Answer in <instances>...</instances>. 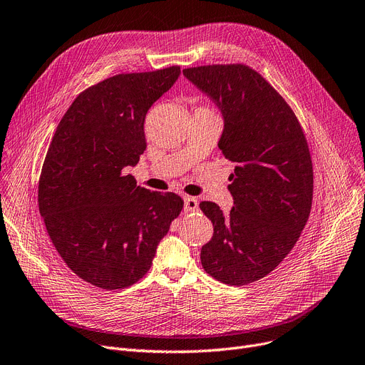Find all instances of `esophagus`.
Returning a JSON list of instances; mask_svg holds the SVG:
<instances>
[{
  "mask_svg": "<svg viewBox=\"0 0 365 365\" xmlns=\"http://www.w3.org/2000/svg\"><path fill=\"white\" fill-rule=\"evenodd\" d=\"M198 200L194 197H185V212H197Z\"/></svg>",
  "mask_w": 365,
  "mask_h": 365,
  "instance_id": "1",
  "label": "esophagus"
}]
</instances>
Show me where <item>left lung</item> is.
I'll use <instances>...</instances> for the list:
<instances>
[{
	"instance_id": "obj_1",
	"label": "left lung",
	"mask_w": 365,
	"mask_h": 365,
	"mask_svg": "<svg viewBox=\"0 0 365 365\" xmlns=\"http://www.w3.org/2000/svg\"><path fill=\"white\" fill-rule=\"evenodd\" d=\"M183 74L219 107L217 146L235 164L230 215L216 202H200L213 224L201 264L216 280L242 287L272 273L306 225L313 200L309 145L289 104L250 67L201 66Z\"/></svg>"
}]
</instances>
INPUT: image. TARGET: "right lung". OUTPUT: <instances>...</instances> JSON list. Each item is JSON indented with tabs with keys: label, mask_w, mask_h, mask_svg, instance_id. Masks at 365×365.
<instances>
[{
	"label": "right lung",
	"mask_w": 365,
	"mask_h": 365,
	"mask_svg": "<svg viewBox=\"0 0 365 365\" xmlns=\"http://www.w3.org/2000/svg\"><path fill=\"white\" fill-rule=\"evenodd\" d=\"M180 67L108 77L77 95L47 149L38 210L71 272L101 289L143 277L182 209L173 192L137 186L126 167L146 150L145 119Z\"/></svg>",
	"instance_id": "right-lung-1"
}]
</instances>
